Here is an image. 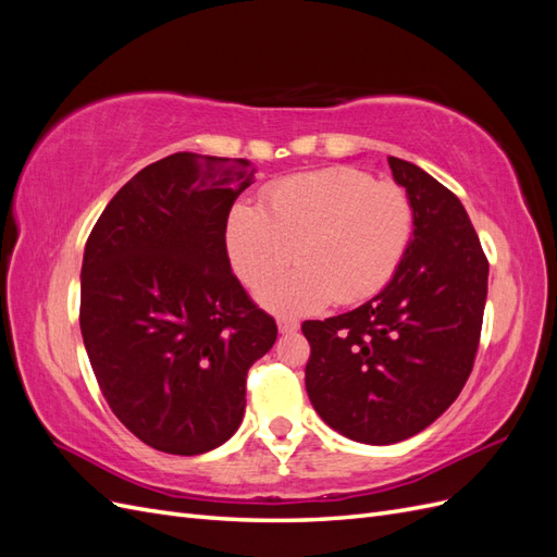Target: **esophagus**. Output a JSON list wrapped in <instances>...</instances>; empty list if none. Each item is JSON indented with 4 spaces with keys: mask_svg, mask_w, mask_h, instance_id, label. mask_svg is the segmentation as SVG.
Wrapping results in <instances>:
<instances>
[{
    "mask_svg": "<svg viewBox=\"0 0 557 557\" xmlns=\"http://www.w3.org/2000/svg\"><path fill=\"white\" fill-rule=\"evenodd\" d=\"M297 330H299L297 320H290V318H281V320H278V332H281V334H295Z\"/></svg>",
    "mask_w": 557,
    "mask_h": 557,
    "instance_id": "1",
    "label": "esophagus"
}]
</instances>
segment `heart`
<instances>
[{"label":"heart","instance_id":"1","mask_svg":"<svg viewBox=\"0 0 557 557\" xmlns=\"http://www.w3.org/2000/svg\"><path fill=\"white\" fill-rule=\"evenodd\" d=\"M413 234L411 201L395 183L332 166L285 178L262 195V209L237 201L225 221L230 264L246 285L274 278L295 258L301 267L260 290L274 313H313L332 299L356 305L376 295L401 264Z\"/></svg>","mask_w":557,"mask_h":557}]
</instances>
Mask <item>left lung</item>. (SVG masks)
Listing matches in <instances>:
<instances>
[{"label": "left lung", "mask_w": 557, "mask_h": 557, "mask_svg": "<svg viewBox=\"0 0 557 557\" xmlns=\"http://www.w3.org/2000/svg\"><path fill=\"white\" fill-rule=\"evenodd\" d=\"M387 164L413 209L407 256L362 307L301 325L315 413L374 446L423 432L458 399L487 297V260L462 201L413 162Z\"/></svg>", "instance_id": "left-lung-1"}]
</instances>
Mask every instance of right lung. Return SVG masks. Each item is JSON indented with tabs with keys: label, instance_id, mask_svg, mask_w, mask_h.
Wrapping results in <instances>:
<instances>
[{
	"label": "right lung",
	"instance_id": "right-lung-1",
	"mask_svg": "<svg viewBox=\"0 0 557 557\" xmlns=\"http://www.w3.org/2000/svg\"><path fill=\"white\" fill-rule=\"evenodd\" d=\"M248 160L174 153L132 176L95 223L81 267V334L117 420L156 450L225 444L246 374L276 342L232 274L227 213Z\"/></svg>",
	"mask_w": 557,
	"mask_h": 557
}]
</instances>
